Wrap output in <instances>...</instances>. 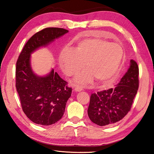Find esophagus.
<instances>
[{
	"label": "esophagus",
	"instance_id": "obj_1",
	"mask_svg": "<svg viewBox=\"0 0 154 154\" xmlns=\"http://www.w3.org/2000/svg\"><path fill=\"white\" fill-rule=\"evenodd\" d=\"M75 90L76 91V92H81V91L83 90V88L81 87H76L75 88Z\"/></svg>",
	"mask_w": 154,
	"mask_h": 154
}]
</instances>
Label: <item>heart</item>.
I'll return each mask as SVG.
<instances>
[{"instance_id":"obj_1","label":"heart","mask_w":154,"mask_h":154,"mask_svg":"<svg viewBox=\"0 0 154 154\" xmlns=\"http://www.w3.org/2000/svg\"><path fill=\"white\" fill-rule=\"evenodd\" d=\"M123 57L124 49L118 43L100 38H85L75 49L64 47L60 53L59 64L69 76L78 73L86 64L88 71L77 75L74 81L76 84H86L94 79L109 83L118 76Z\"/></svg>"}]
</instances>
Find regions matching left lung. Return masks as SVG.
Returning a JSON list of instances; mask_svg holds the SVG:
<instances>
[{
	"mask_svg": "<svg viewBox=\"0 0 154 154\" xmlns=\"http://www.w3.org/2000/svg\"><path fill=\"white\" fill-rule=\"evenodd\" d=\"M139 66L133 60L117 86L92 94L88 116L100 126H110L123 119L130 111L139 85Z\"/></svg>",
	"mask_w": 154,
	"mask_h": 154,
	"instance_id": "8db88e82",
	"label": "left lung"
}]
</instances>
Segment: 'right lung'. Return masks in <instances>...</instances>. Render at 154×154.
Segmentation results:
<instances>
[{"mask_svg":"<svg viewBox=\"0 0 154 154\" xmlns=\"http://www.w3.org/2000/svg\"><path fill=\"white\" fill-rule=\"evenodd\" d=\"M68 32L64 28H46L36 32L25 44L17 60L15 87L21 105L28 118L36 124L49 126L62 118L72 88L54 69L44 77L34 73L30 55Z\"/></svg>","mask_w":154,"mask_h":154,"instance_id":"obj_1","label":"right lung"}]
</instances>
